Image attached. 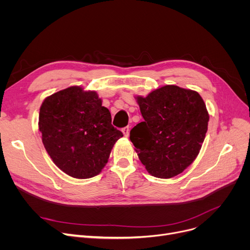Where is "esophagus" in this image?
<instances>
[{
  "label": "esophagus",
  "mask_w": 250,
  "mask_h": 250,
  "mask_svg": "<svg viewBox=\"0 0 250 250\" xmlns=\"http://www.w3.org/2000/svg\"><path fill=\"white\" fill-rule=\"evenodd\" d=\"M122 130H123V133H124V135H125V137H128V134H129V127H128V126L124 127Z\"/></svg>",
  "instance_id": "1"
}]
</instances>
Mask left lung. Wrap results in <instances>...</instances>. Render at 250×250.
Instances as JSON below:
<instances>
[{"label":"left lung","instance_id":"left-lung-1","mask_svg":"<svg viewBox=\"0 0 250 250\" xmlns=\"http://www.w3.org/2000/svg\"><path fill=\"white\" fill-rule=\"evenodd\" d=\"M144 122L130 130L129 139L147 171L158 178H171L198 157L209 115L198 92L175 85L135 96Z\"/></svg>","mask_w":250,"mask_h":250}]
</instances>
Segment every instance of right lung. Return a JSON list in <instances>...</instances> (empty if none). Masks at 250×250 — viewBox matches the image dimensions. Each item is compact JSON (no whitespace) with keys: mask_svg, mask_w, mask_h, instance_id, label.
I'll use <instances>...</instances> for the list:
<instances>
[{"mask_svg":"<svg viewBox=\"0 0 250 250\" xmlns=\"http://www.w3.org/2000/svg\"><path fill=\"white\" fill-rule=\"evenodd\" d=\"M44 148L62 171L74 178L98 175L124 135L94 90L71 86L47 96L39 109Z\"/></svg>","mask_w":250,"mask_h":250,"instance_id":"1","label":"right lung"}]
</instances>
